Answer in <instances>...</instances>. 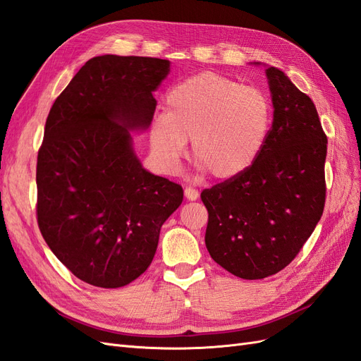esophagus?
Returning a JSON list of instances; mask_svg holds the SVG:
<instances>
[{"instance_id":"obj_1","label":"esophagus","mask_w":361,"mask_h":361,"mask_svg":"<svg viewBox=\"0 0 361 361\" xmlns=\"http://www.w3.org/2000/svg\"><path fill=\"white\" fill-rule=\"evenodd\" d=\"M185 197H187L188 200H197L199 191L192 187H185Z\"/></svg>"}]
</instances>
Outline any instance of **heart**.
<instances>
[{"mask_svg": "<svg viewBox=\"0 0 361 361\" xmlns=\"http://www.w3.org/2000/svg\"><path fill=\"white\" fill-rule=\"evenodd\" d=\"M272 122L274 106L264 90L203 72L171 87L166 113L150 122V149L164 170L174 171L192 138L200 167L216 179H233L255 166Z\"/></svg>", "mask_w": 361, "mask_h": 361, "instance_id": "1", "label": "heart"}]
</instances>
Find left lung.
<instances>
[{
	"instance_id": "left-lung-1",
	"label": "left lung",
	"mask_w": 361,
	"mask_h": 361,
	"mask_svg": "<svg viewBox=\"0 0 361 361\" xmlns=\"http://www.w3.org/2000/svg\"><path fill=\"white\" fill-rule=\"evenodd\" d=\"M274 105L268 143L255 166L203 190L206 248L231 274L257 280L297 257L325 206L326 135L316 106L288 76L268 68Z\"/></svg>"
}]
</instances>
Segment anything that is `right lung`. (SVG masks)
I'll use <instances>...</instances> for the list:
<instances>
[{
	"mask_svg": "<svg viewBox=\"0 0 361 361\" xmlns=\"http://www.w3.org/2000/svg\"><path fill=\"white\" fill-rule=\"evenodd\" d=\"M169 60L93 57L52 104L37 154V224L52 253L92 286L129 285L152 264L179 183L141 167L128 130L147 128Z\"/></svg>",
	"mask_w": 361,
	"mask_h": 361,
	"instance_id": "obj_1",
	"label": "right lung"
}]
</instances>
